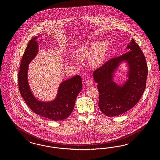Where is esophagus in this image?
<instances>
[{
  "label": "esophagus",
  "instance_id": "obj_1",
  "mask_svg": "<svg viewBox=\"0 0 160 160\" xmlns=\"http://www.w3.org/2000/svg\"><path fill=\"white\" fill-rule=\"evenodd\" d=\"M92 83H93V82L91 79H88L86 82V84L88 86H91L92 85Z\"/></svg>",
  "mask_w": 160,
  "mask_h": 160
}]
</instances>
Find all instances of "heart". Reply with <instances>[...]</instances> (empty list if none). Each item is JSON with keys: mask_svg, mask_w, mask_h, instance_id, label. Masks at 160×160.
<instances>
[{"mask_svg": "<svg viewBox=\"0 0 160 160\" xmlns=\"http://www.w3.org/2000/svg\"><path fill=\"white\" fill-rule=\"evenodd\" d=\"M108 47L109 42L107 40H104L100 42L92 41L80 48L78 50V56L80 58H89L92 56V64L94 67H98L104 61Z\"/></svg>", "mask_w": 160, "mask_h": 160, "instance_id": "1", "label": "heart"}]
</instances>
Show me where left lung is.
Returning a JSON list of instances; mask_svg holds the SVG:
<instances>
[{
	"label": "left lung",
	"instance_id": "1",
	"mask_svg": "<svg viewBox=\"0 0 160 160\" xmlns=\"http://www.w3.org/2000/svg\"><path fill=\"white\" fill-rule=\"evenodd\" d=\"M128 52L109 60L93 72L99 92L98 106L106 116H119L130 110L140 100L146 87L148 68L145 56L134 39L127 44ZM128 64V79L122 85L113 81L120 63Z\"/></svg>",
	"mask_w": 160,
	"mask_h": 160
}]
</instances>
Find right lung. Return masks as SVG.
Wrapping results in <instances>:
<instances>
[{
    "label": "right lung",
    "instance_id": "right-lung-1",
    "mask_svg": "<svg viewBox=\"0 0 160 160\" xmlns=\"http://www.w3.org/2000/svg\"><path fill=\"white\" fill-rule=\"evenodd\" d=\"M38 37L30 40L22 58L18 73L20 92L27 105L36 114L54 121L64 120L73 112L76 98L82 89V78L76 75L63 81L53 101L42 102L36 98L29 85L28 72L29 63L39 51V43L36 41Z\"/></svg>",
    "mask_w": 160,
    "mask_h": 160
}]
</instances>
